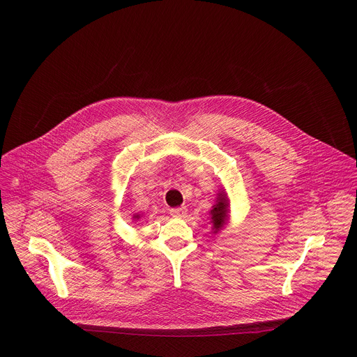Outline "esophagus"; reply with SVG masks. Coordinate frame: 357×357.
Instances as JSON below:
<instances>
[{
	"mask_svg": "<svg viewBox=\"0 0 357 357\" xmlns=\"http://www.w3.org/2000/svg\"><path fill=\"white\" fill-rule=\"evenodd\" d=\"M186 212H188L186 206H179V208H174V209H171V211H169V213H171L172 216H176V218H183V216L186 215Z\"/></svg>",
	"mask_w": 357,
	"mask_h": 357,
	"instance_id": "obj_1",
	"label": "esophagus"
}]
</instances>
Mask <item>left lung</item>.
I'll list each match as a JSON object with an SVG mask.
<instances>
[{
    "label": "left lung",
    "instance_id": "obj_1",
    "mask_svg": "<svg viewBox=\"0 0 357 357\" xmlns=\"http://www.w3.org/2000/svg\"><path fill=\"white\" fill-rule=\"evenodd\" d=\"M227 206H229V203H227L226 196H223V193H220L219 199H218V203L213 206V211H211L215 233L218 230H220L223 227V225H226V220H227Z\"/></svg>",
    "mask_w": 357,
    "mask_h": 357
}]
</instances>
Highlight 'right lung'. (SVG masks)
Listing matches in <instances>:
<instances>
[{
    "instance_id": "add662e5",
    "label": "right lung",
    "mask_w": 357,
    "mask_h": 357,
    "mask_svg": "<svg viewBox=\"0 0 357 357\" xmlns=\"http://www.w3.org/2000/svg\"><path fill=\"white\" fill-rule=\"evenodd\" d=\"M135 218H137V219H138V216H135Z\"/></svg>"
}]
</instances>
